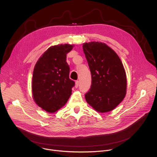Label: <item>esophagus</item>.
<instances>
[{"instance_id": "obj_1", "label": "esophagus", "mask_w": 157, "mask_h": 157, "mask_svg": "<svg viewBox=\"0 0 157 157\" xmlns=\"http://www.w3.org/2000/svg\"><path fill=\"white\" fill-rule=\"evenodd\" d=\"M79 84V81H76V82H75V87L77 88L78 87Z\"/></svg>"}]
</instances>
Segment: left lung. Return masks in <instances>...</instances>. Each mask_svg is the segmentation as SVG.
<instances>
[{"label": "left lung", "instance_id": "obj_1", "mask_svg": "<svg viewBox=\"0 0 157 157\" xmlns=\"http://www.w3.org/2000/svg\"><path fill=\"white\" fill-rule=\"evenodd\" d=\"M82 48L92 79L85 99L99 113L109 112L126 94L127 77L123 64L117 53L104 43H84Z\"/></svg>", "mask_w": 157, "mask_h": 157}]
</instances>
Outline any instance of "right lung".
Masks as SVG:
<instances>
[{"instance_id": "1", "label": "right lung", "mask_w": 157, "mask_h": 157, "mask_svg": "<svg viewBox=\"0 0 157 157\" xmlns=\"http://www.w3.org/2000/svg\"><path fill=\"white\" fill-rule=\"evenodd\" d=\"M74 45L58 44L50 47L37 61L33 73L32 90L35 103L48 113L60 109L71 95L75 82L69 78L66 55Z\"/></svg>"}]
</instances>
